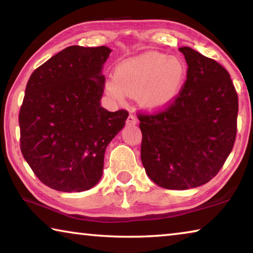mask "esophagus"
<instances>
[{"instance_id": "1", "label": "esophagus", "mask_w": 253, "mask_h": 253, "mask_svg": "<svg viewBox=\"0 0 253 253\" xmlns=\"http://www.w3.org/2000/svg\"><path fill=\"white\" fill-rule=\"evenodd\" d=\"M126 124L128 126H132V125H136L137 124V118L135 116H132V115H129V116L127 117V121Z\"/></svg>"}]
</instances>
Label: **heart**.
Wrapping results in <instances>:
<instances>
[{"label": "heart", "instance_id": "b5f03b06", "mask_svg": "<svg viewBox=\"0 0 253 253\" xmlns=\"http://www.w3.org/2000/svg\"><path fill=\"white\" fill-rule=\"evenodd\" d=\"M113 78L106 84V91L113 99L121 101L125 95L137 96L144 109L158 113L177 99L186 79V68L176 57L148 51L118 63Z\"/></svg>", "mask_w": 253, "mask_h": 253}]
</instances>
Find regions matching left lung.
Here are the masks:
<instances>
[{"label": "left lung", "instance_id": "8db88e82", "mask_svg": "<svg viewBox=\"0 0 253 253\" xmlns=\"http://www.w3.org/2000/svg\"><path fill=\"white\" fill-rule=\"evenodd\" d=\"M178 50L187 75L177 99L160 114L138 115L145 170L169 190L198 187L212 179L237 135L238 95L229 72L188 46Z\"/></svg>", "mask_w": 253, "mask_h": 253}]
</instances>
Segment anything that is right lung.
Masks as SVG:
<instances>
[{"label": "right lung", "mask_w": 253, "mask_h": 253, "mask_svg": "<svg viewBox=\"0 0 253 253\" xmlns=\"http://www.w3.org/2000/svg\"><path fill=\"white\" fill-rule=\"evenodd\" d=\"M111 49L71 45L33 71L19 124L21 152L40 181L53 190L83 192L102 176L106 148L128 113L100 106L102 67Z\"/></svg>", "instance_id": "right-lung-1"}]
</instances>
